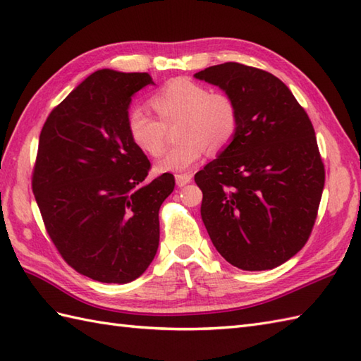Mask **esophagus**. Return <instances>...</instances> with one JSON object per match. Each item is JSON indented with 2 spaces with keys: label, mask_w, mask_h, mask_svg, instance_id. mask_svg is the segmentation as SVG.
Wrapping results in <instances>:
<instances>
[{
  "label": "esophagus",
  "mask_w": 361,
  "mask_h": 361,
  "mask_svg": "<svg viewBox=\"0 0 361 361\" xmlns=\"http://www.w3.org/2000/svg\"><path fill=\"white\" fill-rule=\"evenodd\" d=\"M190 180H192V175H190V173H178V175H175V181H176V185H178L180 188L186 186L188 183H190Z\"/></svg>",
  "instance_id": "esophagus-1"
}]
</instances>
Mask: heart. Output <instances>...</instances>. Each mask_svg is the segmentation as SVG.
<instances>
[{
	"instance_id": "heart-1",
	"label": "heart",
	"mask_w": 361,
	"mask_h": 361,
	"mask_svg": "<svg viewBox=\"0 0 361 361\" xmlns=\"http://www.w3.org/2000/svg\"><path fill=\"white\" fill-rule=\"evenodd\" d=\"M149 104L158 119L141 106L130 109L126 119L130 141L145 155L158 157L166 144V127L180 121L176 136L181 142L158 159V172L188 171L208 149H225L239 127V110L231 96L189 79L167 82L150 96Z\"/></svg>"
}]
</instances>
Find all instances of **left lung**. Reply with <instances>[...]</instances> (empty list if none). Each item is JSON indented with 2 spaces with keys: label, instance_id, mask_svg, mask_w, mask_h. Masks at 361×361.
I'll list each match as a JSON object with an SVG mask.
<instances>
[{
  "label": "left lung",
  "instance_id": "obj_1",
  "mask_svg": "<svg viewBox=\"0 0 361 361\" xmlns=\"http://www.w3.org/2000/svg\"><path fill=\"white\" fill-rule=\"evenodd\" d=\"M195 78L220 87L239 110L231 144L195 173L203 224L229 264L271 270L315 225L326 180L315 130L286 83L264 70L226 62Z\"/></svg>",
  "mask_w": 361,
  "mask_h": 361
}]
</instances>
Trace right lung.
Returning a JSON list of instances; mask_svg holds the SVG:
<instances>
[{
    "instance_id": "obj_1",
    "label": "right lung",
    "mask_w": 361,
    "mask_h": 361,
    "mask_svg": "<svg viewBox=\"0 0 361 361\" xmlns=\"http://www.w3.org/2000/svg\"><path fill=\"white\" fill-rule=\"evenodd\" d=\"M149 83L147 73L96 71L49 113L38 141L32 192L46 231L68 265L99 282L147 270L175 186L172 173L145 181L150 161L127 133L132 96Z\"/></svg>"
}]
</instances>
